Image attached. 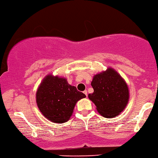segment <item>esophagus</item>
<instances>
[{"instance_id":"1","label":"esophagus","mask_w":158,"mask_h":158,"mask_svg":"<svg viewBox=\"0 0 158 158\" xmlns=\"http://www.w3.org/2000/svg\"><path fill=\"white\" fill-rule=\"evenodd\" d=\"M84 94H85V95H86V96H88V93H87V91H86V90H85V91H84Z\"/></svg>"}]
</instances>
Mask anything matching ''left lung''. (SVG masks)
<instances>
[{
  "label": "left lung",
  "instance_id": "obj_1",
  "mask_svg": "<svg viewBox=\"0 0 158 158\" xmlns=\"http://www.w3.org/2000/svg\"><path fill=\"white\" fill-rule=\"evenodd\" d=\"M91 86L94 91L89 94V98L102 117L113 118L126 107L129 98L128 86L114 69L109 67L95 75Z\"/></svg>",
  "mask_w": 158,
  "mask_h": 158
}]
</instances>
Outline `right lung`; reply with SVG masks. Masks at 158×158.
Listing matches in <instances>:
<instances>
[{"mask_svg": "<svg viewBox=\"0 0 158 158\" xmlns=\"http://www.w3.org/2000/svg\"><path fill=\"white\" fill-rule=\"evenodd\" d=\"M86 95L68 84L65 78L48 74L36 91V103L44 117L55 123H64L73 113L77 102Z\"/></svg>", "mask_w": 158, "mask_h": 158, "instance_id": "right-lung-1", "label": "right lung"}]
</instances>
